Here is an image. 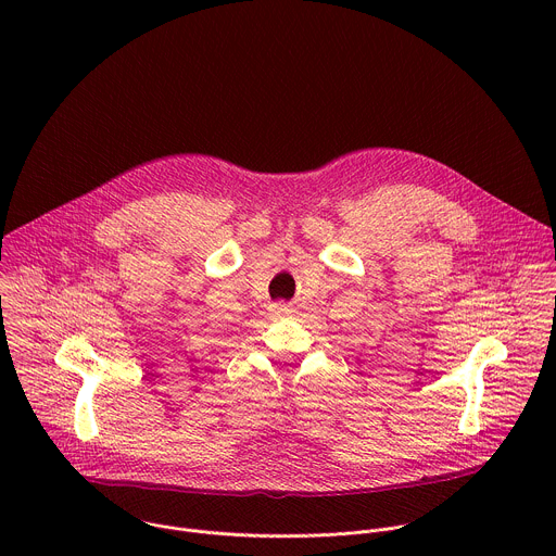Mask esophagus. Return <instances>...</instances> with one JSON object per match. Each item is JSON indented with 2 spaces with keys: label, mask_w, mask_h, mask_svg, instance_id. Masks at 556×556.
I'll return each instance as SVG.
<instances>
[{
  "label": "esophagus",
  "mask_w": 556,
  "mask_h": 556,
  "mask_svg": "<svg viewBox=\"0 0 556 556\" xmlns=\"http://www.w3.org/2000/svg\"><path fill=\"white\" fill-rule=\"evenodd\" d=\"M268 312H270V316H275V319H281V316H288L292 309H290L288 303L279 301V303H270V305H268Z\"/></svg>",
  "instance_id": "34e87169"
}]
</instances>
